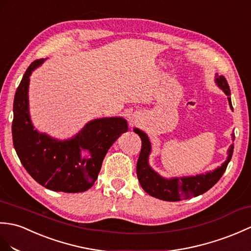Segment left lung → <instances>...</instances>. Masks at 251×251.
<instances>
[{
    "label": "left lung",
    "mask_w": 251,
    "mask_h": 251,
    "mask_svg": "<svg viewBox=\"0 0 251 251\" xmlns=\"http://www.w3.org/2000/svg\"><path fill=\"white\" fill-rule=\"evenodd\" d=\"M217 84L224 90L226 96H230V87L226 82L224 75H217ZM230 107L233 109L231 103V98H228ZM135 132L138 133L141 138V151L137 162V176L142 188L148 192L150 196L155 197L157 199L165 200V201H180L187 198L197 197L199 195L204 194L208 189H211L213 186L216 184L220 177L223 176L226 167H228L229 161L232 158L233 154V144L228 151V159H226L221 167L217 168L213 172H208L206 174H201V176H192V177H176L172 179H166L159 176L158 174L154 172L148 164L149 154L151 152V143L149 141L148 136L144 132L139 129H135ZM233 140L235 136L234 133L232 135Z\"/></svg>",
    "instance_id": "1"
}]
</instances>
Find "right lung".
Returning <instances> with one entry per match:
<instances>
[{
	"label": "right lung",
	"mask_w": 251,
	"mask_h": 251,
	"mask_svg": "<svg viewBox=\"0 0 251 251\" xmlns=\"http://www.w3.org/2000/svg\"><path fill=\"white\" fill-rule=\"evenodd\" d=\"M42 63L39 59L27 67L16 91L14 147L22 166L38 184L54 191L82 192L95 183L108 150L127 131V122L122 118L94 120L74 139L63 142L34 130L27 106L28 78ZM81 149L89 151L90 159L80 158Z\"/></svg>",
	"instance_id": "add662e5"
}]
</instances>
